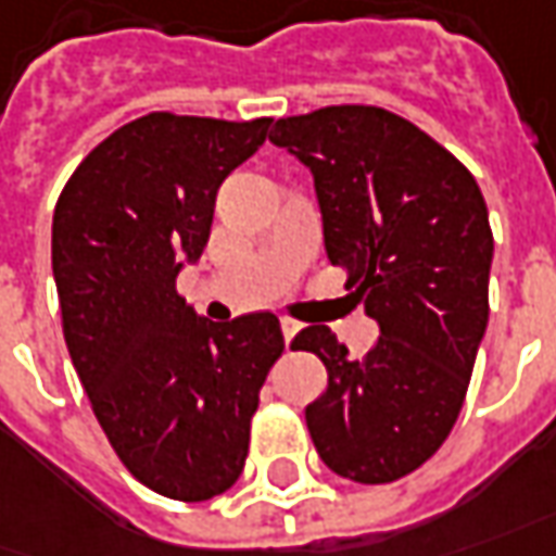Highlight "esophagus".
Masks as SVG:
<instances>
[{"instance_id": "34e87169", "label": "esophagus", "mask_w": 556, "mask_h": 556, "mask_svg": "<svg viewBox=\"0 0 556 556\" xmlns=\"http://www.w3.org/2000/svg\"><path fill=\"white\" fill-rule=\"evenodd\" d=\"M279 326H282V338H286V343H292L294 334H298V331H301V326H298V323H294V319H282V323H279Z\"/></svg>"}]
</instances>
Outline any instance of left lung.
Instances as JSON below:
<instances>
[{"instance_id":"obj_1","label":"left lung","mask_w":556,"mask_h":556,"mask_svg":"<svg viewBox=\"0 0 556 556\" xmlns=\"http://www.w3.org/2000/svg\"><path fill=\"white\" fill-rule=\"evenodd\" d=\"M270 142L313 176L331 264L350 270L380 338L350 358L328 326L292 341L323 358L307 405L316 453L334 475L389 484L451 435L486 331L493 233L475 176L410 121L377 105L279 118Z\"/></svg>"}]
</instances>
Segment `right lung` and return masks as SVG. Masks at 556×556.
Returning a JSON list of instances; mask_svg holds the SVG:
<instances>
[{"mask_svg":"<svg viewBox=\"0 0 556 556\" xmlns=\"http://www.w3.org/2000/svg\"><path fill=\"white\" fill-rule=\"evenodd\" d=\"M267 127L151 112L90 151L56 200L51 264L72 365L121 463L167 500L233 486L282 353L274 313L210 323L176 292L210 240L218 188Z\"/></svg>","mask_w":556,"mask_h":556,"instance_id":"1","label":"right lung"}]
</instances>
